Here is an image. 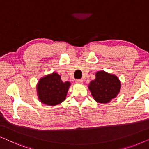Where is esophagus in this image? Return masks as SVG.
Listing matches in <instances>:
<instances>
[{
    "instance_id": "1",
    "label": "esophagus",
    "mask_w": 149,
    "mask_h": 149,
    "mask_svg": "<svg viewBox=\"0 0 149 149\" xmlns=\"http://www.w3.org/2000/svg\"><path fill=\"white\" fill-rule=\"evenodd\" d=\"M75 82H76L77 84H82L83 83V79H76V80H75Z\"/></svg>"
}]
</instances>
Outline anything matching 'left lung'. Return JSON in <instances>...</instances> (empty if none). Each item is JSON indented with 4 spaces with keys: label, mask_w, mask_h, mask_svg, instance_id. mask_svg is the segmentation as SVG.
<instances>
[{
    "label": "left lung",
    "mask_w": 149,
    "mask_h": 149,
    "mask_svg": "<svg viewBox=\"0 0 149 149\" xmlns=\"http://www.w3.org/2000/svg\"><path fill=\"white\" fill-rule=\"evenodd\" d=\"M88 88L96 102L107 103L119 93L121 83L116 75L101 71L96 73L95 79Z\"/></svg>",
    "instance_id": "1"
}]
</instances>
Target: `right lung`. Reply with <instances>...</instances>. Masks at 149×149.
<instances>
[{
    "label": "right lung",
    "instance_id": "obj_1",
    "mask_svg": "<svg viewBox=\"0 0 149 149\" xmlns=\"http://www.w3.org/2000/svg\"><path fill=\"white\" fill-rule=\"evenodd\" d=\"M70 86L69 81L63 82L61 76L56 73L40 79L38 84V98L44 104L54 106L65 99Z\"/></svg>",
    "mask_w": 149,
    "mask_h": 149
}]
</instances>
